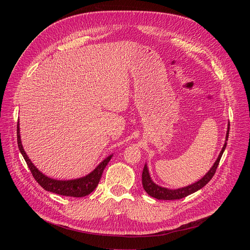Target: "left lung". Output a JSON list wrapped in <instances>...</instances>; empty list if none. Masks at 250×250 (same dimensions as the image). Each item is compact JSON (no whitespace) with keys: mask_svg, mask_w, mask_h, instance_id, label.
Masks as SVG:
<instances>
[{"mask_svg":"<svg viewBox=\"0 0 250 250\" xmlns=\"http://www.w3.org/2000/svg\"><path fill=\"white\" fill-rule=\"evenodd\" d=\"M229 124L228 126V131H227V138H226V144L224 145V147L217 159V161L213 164V166L210 168V170L202 178L201 180H199L198 182L189 185L187 187L184 188H180V189H177V190H170L167 188H163L160 187L158 185H156L150 178L148 169H147V165L146 164L144 167V171H142V186H144L145 191L151 197L158 199V200H179L182 198H185L195 192H197L198 190L202 189L205 185H207L211 178L213 177L216 173V170L219 166L220 160L222 158V155L226 149L227 146V141L229 138Z\"/></svg>","mask_w":250,"mask_h":250,"instance_id":"8db88e82","label":"left lung"}]
</instances>
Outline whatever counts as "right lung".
Masks as SVG:
<instances>
[{
  "mask_svg": "<svg viewBox=\"0 0 250 250\" xmlns=\"http://www.w3.org/2000/svg\"><path fill=\"white\" fill-rule=\"evenodd\" d=\"M17 137H18V146L20 148L21 153L22 154L33 178L44 190L48 192H52L58 195L66 196V197H85L92 193L96 187L98 186L102 174L104 172V169L105 166L108 165L109 161L111 160L113 155H110L109 157H106L103 162H101L98 167L88 174L85 177L79 178V179H74V180H68V181H60V180H55L51 179V178L43 175L42 172L38 170V168H35V166L31 163L29 158L27 157L26 153L23 150V147L21 146V136H20V127H19V122H18V126H17Z\"/></svg>",
  "mask_w": 250,
  "mask_h": 250,
  "instance_id": "1",
  "label": "right lung"
}]
</instances>
